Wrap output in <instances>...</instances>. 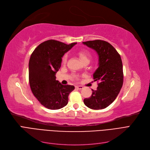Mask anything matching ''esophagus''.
<instances>
[{"label":"esophagus","mask_w":150,"mask_h":150,"mask_svg":"<svg viewBox=\"0 0 150 150\" xmlns=\"http://www.w3.org/2000/svg\"><path fill=\"white\" fill-rule=\"evenodd\" d=\"M76 88L79 89V90H81V89H83V87L82 86H76Z\"/></svg>","instance_id":"34e87169"}]
</instances>
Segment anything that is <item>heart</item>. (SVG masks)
I'll return each instance as SVG.
<instances>
[{"instance_id": "1", "label": "heart", "mask_w": 150, "mask_h": 150, "mask_svg": "<svg viewBox=\"0 0 150 150\" xmlns=\"http://www.w3.org/2000/svg\"><path fill=\"white\" fill-rule=\"evenodd\" d=\"M77 54H78L80 59L83 63L85 62H89L91 59V52L88 51V50H86V49L80 50V51H78ZM67 59V54H64L62 58V64H66Z\"/></svg>"}]
</instances>
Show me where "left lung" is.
Returning <instances> with one entry per match:
<instances>
[{
  "instance_id": "left-lung-1",
  "label": "left lung",
  "mask_w": 150,
  "mask_h": 150,
  "mask_svg": "<svg viewBox=\"0 0 150 150\" xmlns=\"http://www.w3.org/2000/svg\"><path fill=\"white\" fill-rule=\"evenodd\" d=\"M83 43L98 54L99 67L93 74V79L99 82L97 89H92L91 96L84 99V103L92 110H102L115 100L123 84L121 58L115 47L105 40H89Z\"/></svg>"
}]
</instances>
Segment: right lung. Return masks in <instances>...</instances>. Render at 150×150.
<instances>
[{
    "label": "right lung",
    "mask_w": 150,
    "mask_h": 150,
    "mask_svg": "<svg viewBox=\"0 0 150 150\" xmlns=\"http://www.w3.org/2000/svg\"><path fill=\"white\" fill-rule=\"evenodd\" d=\"M76 42L66 44L56 40L40 44L32 53L29 62V81L34 96L49 110H59L67 105L68 96L74 86L62 85L56 79L62 57Z\"/></svg>",
    "instance_id": "obj_1"
}]
</instances>
